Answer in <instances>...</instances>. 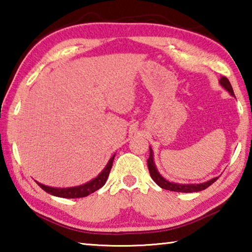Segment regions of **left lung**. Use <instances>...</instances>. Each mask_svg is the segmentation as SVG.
<instances>
[{"label": "left lung", "mask_w": 252, "mask_h": 252, "mask_svg": "<svg viewBox=\"0 0 252 252\" xmlns=\"http://www.w3.org/2000/svg\"><path fill=\"white\" fill-rule=\"evenodd\" d=\"M220 84L222 85L225 90L230 92V94L234 95L231 84H230L229 80L227 78L222 76V78L220 79ZM148 169H149V172H150L151 178L153 179V181H155L158 186L161 187L162 189L174 191V192H198V191H202L204 189H207V188L210 187L213 182L218 180V177H217V178L211 179L210 181L200 183V185H179V183L169 182L165 180V179L162 178L160 176V173L157 171L155 162H153V155H152L151 148H150V156H149V159H148Z\"/></svg>", "instance_id": "left-lung-1"}]
</instances>
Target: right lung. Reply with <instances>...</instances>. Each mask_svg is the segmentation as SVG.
I'll list each match as a JSON object with an SVG mask.
<instances>
[{
  "instance_id": "obj_1",
  "label": "right lung",
  "mask_w": 252,
  "mask_h": 252,
  "mask_svg": "<svg viewBox=\"0 0 252 252\" xmlns=\"http://www.w3.org/2000/svg\"><path fill=\"white\" fill-rule=\"evenodd\" d=\"M116 156V155H114ZM114 156L109 160V163L106 164V167L104 168L103 171H102L99 176H97L95 179H93L92 181L88 182L87 185L80 186V187H74V188H64V189H58V188H52V187H46L43 186L42 183L36 182L42 189L46 192L55 195V197H61V198H83L87 197V195L91 194L94 192V191L99 190L101 187L104 186V183L106 182V179L109 177V173L111 171V168H112V163H113V159Z\"/></svg>"
}]
</instances>
